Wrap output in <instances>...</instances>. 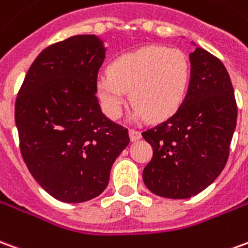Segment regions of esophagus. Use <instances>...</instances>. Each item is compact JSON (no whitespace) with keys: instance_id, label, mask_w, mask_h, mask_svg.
<instances>
[{"instance_id":"esophagus-1","label":"esophagus","mask_w":248,"mask_h":248,"mask_svg":"<svg viewBox=\"0 0 248 248\" xmlns=\"http://www.w3.org/2000/svg\"><path fill=\"white\" fill-rule=\"evenodd\" d=\"M129 136H130V141L136 142V141H138L140 138H141V131L131 129V130H129Z\"/></svg>"}]
</instances>
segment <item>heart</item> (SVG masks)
Instances as JSON below:
<instances>
[{"mask_svg": "<svg viewBox=\"0 0 248 248\" xmlns=\"http://www.w3.org/2000/svg\"><path fill=\"white\" fill-rule=\"evenodd\" d=\"M192 79L188 56L180 49L150 46L121 55L108 74L96 78V95L108 118H119L129 93L131 117L160 122L183 106Z\"/></svg>", "mask_w": 248, "mask_h": 248, "instance_id": "heart-1", "label": "heart"}]
</instances>
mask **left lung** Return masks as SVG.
<instances>
[{
	"label": "left lung",
	"instance_id": "8db88e82",
	"mask_svg": "<svg viewBox=\"0 0 248 248\" xmlns=\"http://www.w3.org/2000/svg\"><path fill=\"white\" fill-rule=\"evenodd\" d=\"M189 62L192 79L183 106L142 133L153 148L143 183L168 199H188L214 183L226 166L236 127L238 108L224 64L200 46Z\"/></svg>",
	"mask_w": 248,
	"mask_h": 248
}]
</instances>
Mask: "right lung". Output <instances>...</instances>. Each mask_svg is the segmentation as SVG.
Here are the masks:
<instances>
[{
	"label": "right lung",
	"mask_w": 248,
	"mask_h": 248,
	"mask_svg": "<svg viewBox=\"0 0 248 248\" xmlns=\"http://www.w3.org/2000/svg\"><path fill=\"white\" fill-rule=\"evenodd\" d=\"M106 48L95 34L52 44L36 58L16 99L22 158L52 197L83 202L106 189L129 131L102 112L96 78Z\"/></svg>",
	"instance_id": "1"
}]
</instances>
